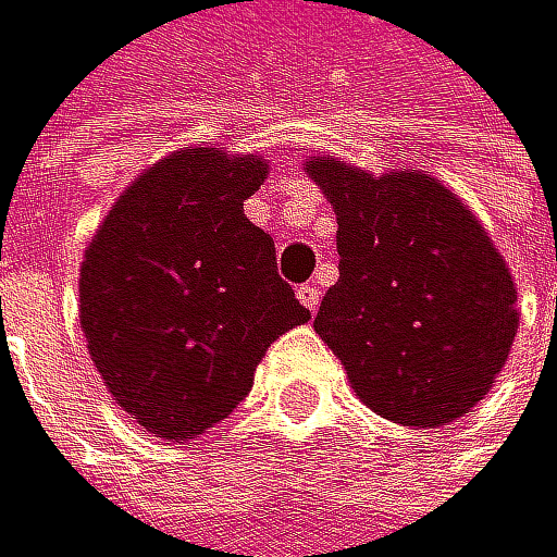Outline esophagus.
<instances>
[{
    "mask_svg": "<svg viewBox=\"0 0 557 557\" xmlns=\"http://www.w3.org/2000/svg\"><path fill=\"white\" fill-rule=\"evenodd\" d=\"M297 301H301V305L314 314V311H318V305H321V290H318V284H314V281H308V284L297 287Z\"/></svg>",
    "mask_w": 557,
    "mask_h": 557,
    "instance_id": "esophagus-1",
    "label": "esophagus"
}]
</instances>
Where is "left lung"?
<instances>
[{
  "label": "left lung",
  "mask_w": 557,
  "mask_h": 557,
  "mask_svg": "<svg viewBox=\"0 0 557 557\" xmlns=\"http://www.w3.org/2000/svg\"><path fill=\"white\" fill-rule=\"evenodd\" d=\"M338 215V281L314 332L362 404L394 424L435 428L490 394L517 335V290L483 225L431 174L311 160Z\"/></svg>",
  "instance_id": "8db88e82"
}]
</instances>
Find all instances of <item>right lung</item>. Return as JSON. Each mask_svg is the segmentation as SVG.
Wrapping results in <instances>:
<instances>
[{"label":"right lung","instance_id":"right-lung-1","mask_svg":"<svg viewBox=\"0 0 557 557\" xmlns=\"http://www.w3.org/2000/svg\"><path fill=\"white\" fill-rule=\"evenodd\" d=\"M267 163L215 147L163 157L115 201L82 263V332L115 404L157 438L219 424L256 362L311 311L243 215Z\"/></svg>","mask_w":557,"mask_h":557}]
</instances>
